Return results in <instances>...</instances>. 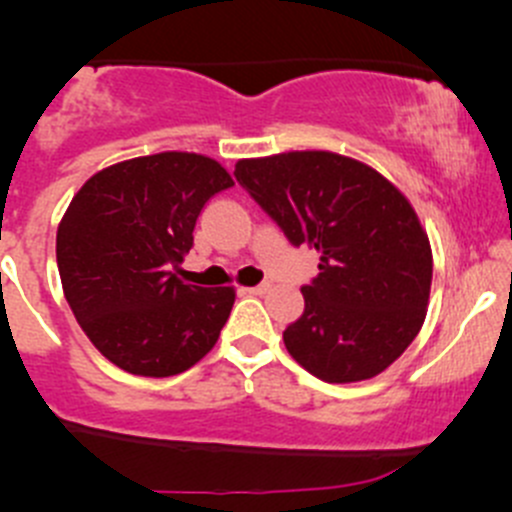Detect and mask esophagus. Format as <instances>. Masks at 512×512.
Segmentation results:
<instances>
[{
  "instance_id": "obj_1",
  "label": "esophagus",
  "mask_w": 512,
  "mask_h": 512,
  "mask_svg": "<svg viewBox=\"0 0 512 512\" xmlns=\"http://www.w3.org/2000/svg\"><path fill=\"white\" fill-rule=\"evenodd\" d=\"M270 282H262V285H257V287H242L240 292L242 294H265V292H270Z\"/></svg>"
}]
</instances>
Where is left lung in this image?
Wrapping results in <instances>:
<instances>
[{"label":"left lung","mask_w":512,"mask_h":512,"mask_svg":"<svg viewBox=\"0 0 512 512\" xmlns=\"http://www.w3.org/2000/svg\"><path fill=\"white\" fill-rule=\"evenodd\" d=\"M235 178L285 230L319 252L302 317L285 329L299 366L327 384L389 369L426 319L433 255L409 198L379 170L332 151L242 158Z\"/></svg>","instance_id":"left-lung-1"}]
</instances>
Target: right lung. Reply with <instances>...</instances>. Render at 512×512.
I'll use <instances>...</instances> for the list:
<instances>
[{
    "instance_id": "1",
    "label": "right lung",
    "mask_w": 512,
    "mask_h": 512,
    "mask_svg": "<svg viewBox=\"0 0 512 512\" xmlns=\"http://www.w3.org/2000/svg\"><path fill=\"white\" fill-rule=\"evenodd\" d=\"M230 173L200 153L165 151L91 175L56 230L64 297L91 344L136 376H175L220 337L235 289L180 280L200 210Z\"/></svg>"
}]
</instances>
